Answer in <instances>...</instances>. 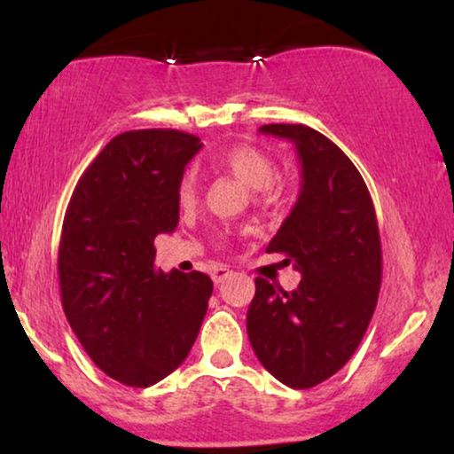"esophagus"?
<instances>
[{"instance_id": "obj_1", "label": "esophagus", "mask_w": 454, "mask_h": 454, "mask_svg": "<svg viewBox=\"0 0 454 454\" xmlns=\"http://www.w3.org/2000/svg\"><path fill=\"white\" fill-rule=\"evenodd\" d=\"M229 277H231V270H229L227 266H215V269H213V281H215V285L223 283Z\"/></svg>"}]
</instances>
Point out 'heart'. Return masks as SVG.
<instances>
[{
  "instance_id": "heart-1",
  "label": "heart",
  "mask_w": 454,
  "mask_h": 454,
  "mask_svg": "<svg viewBox=\"0 0 454 454\" xmlns=\"http://www.w3.org/2000/svg\"><path fill=\"white\" fill-rule=\"evenodd\" d=\"M221 171L238 179L260 198H272L278 185L275 182V160L252 145H231L213 159ZM177 204L192 208L198 200V177L194 171H184L176 188Z\"/></svg>"
}]
</instances>
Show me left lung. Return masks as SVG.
<instances>
[{"label":"left lung","mask_w":454,"mask_h":454,"mask_svg":"<svg viewBox=\"0 0 454 454\" xmlns=\"http://www.w3.org/2000/svg\"><path fill=\"white\" fill-rule=\"evenodd\" d=\"M301 163V192L266 252L283 254L301 281L294 291L256 277L247 337L260 364L291 388H312L349 362L374 316L382 281L376 210L362 173L325 134L269 123Z\"/></svg>","instance_id":"obj_1"}]
</instances>
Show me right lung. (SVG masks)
Masks as SVG:
<instances>
[{"label":"right lung","mask_w":454,"mask_h":454,"mask_svg":"<svg viewBox=\"0 0 454 454\" xmlns=\"http://www.w3.org/2000/svg\"><path fill=\"white\" fill-rule=\"evenodd\" d=\"M200 138L179 129L115 136L86 167L61 227V306L89 357L146 388L188 357L213 294L204 272L154 269V238L179 221L176 188Z\"/></svg>","instance_id":"1"}]
</instances>
